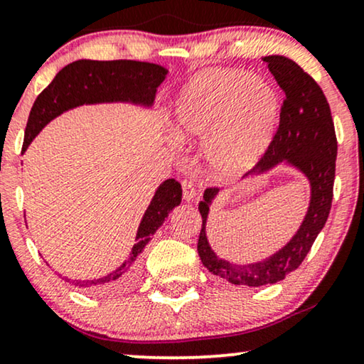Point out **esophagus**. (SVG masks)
<instances>
[{"instance_id": "34e87169", "label": "esophagus", "mask_w": 364, "mask_h": 364, "mask_svg": "<svg viewBox=\"0 0 364 364\" xmlns=\"http://www.w3.org/2000/svg\"><path fill=\"white\" fill-rule=\"evenodd\" d=\"M181 186H183V198L186 199V201H191V199L196 196V189H194V183L191 180H183Z\"/></svg>"}]
</instances>
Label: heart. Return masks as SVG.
Instances as JSON below:
<instances>
[{
	"label": "heart",
	"instance_id": "obj_1",
	"mask_svg": "<svg viewBox=\"0 0 364 364\" xmlns=\"http://www.w3.org/2000/svg\"><path fill=\"white\" fill-rule=\"evenodd\" d=\"M280 120L279 97L247 70L206 69L175 102V129L186 140L208 141L206 158L221 178L247 171L272 141Z\"/></svg>",
	"mask_w": 364,
	"mask_h": 364
}]
</instances>
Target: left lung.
<instances>
[{
    "label": "left lung",
    "mask_w": 364,
    "mask_h": 364,
    "mask_svg": "<svg viewBox=\"0 0 364 364\" xmlns=\"http://www.w3.org/2000/svg\"><path fill=\"white\" fill-rule=\"evenodd\" d=\"M264 60L284 90L285 99L280 109L279 129L250 175H260L285 161L309 178L311 196L304 223L290 242L260 262L242 265L219 259L208 242L206 221L209 206L219 189L206 188L204 199L199 203V213L203 218V228L198 239L199 259L211 274L234 285L244 287L280 282L304 262L316 235L328 219L333 199L338 151L330 105L315 79L284 55H267Z\"/></svg>",
    "instance_id": "8db88e82"
}]
</instances>
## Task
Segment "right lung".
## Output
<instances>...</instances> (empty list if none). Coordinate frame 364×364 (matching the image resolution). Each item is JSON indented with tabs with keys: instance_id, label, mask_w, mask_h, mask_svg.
Listing matches in <instances>:
<instances>
[{
	"instance_id": "add662e5",
	"label": "right lung",
	"mask_w": 364,
	"mask_h": 364,
	"mask_svg": "<svg viewBox=\"0 0 364 364\" xmlns=\"http://www.w3.org/2000/svg\"><path fill=\"white\" fill-rule=\"evenodd\" d=\"M168 70L158 64L140 60H75L59 70L54 80L34 100L24 132L23 151H26L33 138L50 120L84 104L104 102H132L150 107L155 100L158 85L165 80ZM181 184L166 180L160 184L150 206L138 226L136 242L120 267L105 277L92 280H74V285L95 291L125 290L135 282L140 270V255L151 235L158 231L165 218L181 203ZM70 282L69 279H65Z\"/></svg>"
}]
</instances>
